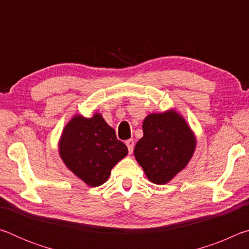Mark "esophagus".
<instances>
[{"label": "esophagus", "instance_id": "esophagus-1", "mask_svg": "<svg viewBox=\"0 0 249 249\" xmlns=\"http://www.w3.org/2000/svg\"><path fill=\"white\" fill-rule=\"evenodd\" d=\"M125 144H126V146H127V148H128V153L132 154L133 150H134V141L133 140H127V141L125 142Z\"/></svg>", "mask_w": 249, "mask_h": 249}]
</instances>
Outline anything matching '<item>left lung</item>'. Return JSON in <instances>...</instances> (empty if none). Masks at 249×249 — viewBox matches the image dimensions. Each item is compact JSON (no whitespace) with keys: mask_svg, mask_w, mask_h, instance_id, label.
I'll return each mask as SVG.
<instances>
[{"mask_svg":"<svg viewBox=\"0 0 249 249\" xmlns=\"http://www.w3.org/2000/svg\"><path fill=\"white\" fill-rule=\"evenodd\" d=\"M142 132L135 158L149 181L166 184L190 161L196 145L195 134L175 109L149 114L142 122Z\"/></svg>","mask_w":249,"mask_h":249,"instance_id":"1","label":"left lung"}]
</instances>
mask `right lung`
<instances>
[{"label": "right lung", "mask_w": 249, "mask_h": 249, "mask_svg": "<svg viewBox=\"0 0 249 249\" xmlns=\"http://www.w3.org/2000/svg\"><path fill=\"white\" fill-rule=\"evenodd\" d=\"M127 153V147L117 140L115 130L99 113L90 119L74 115L59 142L62 161L90 187L103 184L112 168Z\"/></svg>", "instance_id": "obj_1"}]
</instances>
